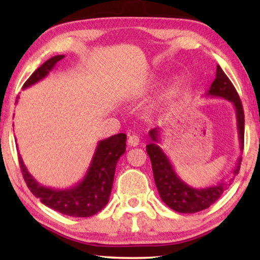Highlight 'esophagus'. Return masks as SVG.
Returning <instances> with one entry per match:
<instances>
[{"label": "esophagus", "instance_id": "esophagus-1", "mask_svg": "<svg viewBox=\"0 0 260 260\" xmlns=\"http://www.w3.org/2000/svg\"><path fill=\"white\" fill-rule=\"evenodd\" d=\"M127 143H128L129 147L139 146V143H140L139 136L138 135H134V134L128 135V139H127Z\"/></svg>", "mask_w": 260, "mask_h": 260}]
</instances>
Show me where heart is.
<instances>
[{"mask_svg": "<svg viewBox=\"0 0 260 260\" xmlns=\"http://www.w3.org/2000/svg\"><path fill=\"white\" fill-rule=\"evenodd\" d=\"M182 91V83L180 81H175L173 83H171L170 86H167L159 98V101H158V104L162 105V104H167L170 102H172L177 98H179V95L181 94Z\"/></svg>", "mask_w": 260, "mask_h": 260, "instance_id": "obj_1", "label": "heart"}]
</instances>
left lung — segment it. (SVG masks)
<instances>
[{
  "label": "left lung",
  "instance_id": "left-lung-1",
  "mask_svg": "<svg viewBox=\"0 0 260 260\" xmlns=\"http://www.w3.org/2000/svg\"><path fill=\"white\" fill-rule=\"evenodd\" d=\"M205 96L212 98H221L234 105L236 111L237 132H239V141L241 151L243 150L244 143V112L240 96L237 94L235 87L233 86L230 79L222 71L221 68L217 65L215 79L211 85L210 89L206 91ZM159 127L151 129L149 135L152 140L151 143L147 146V152L151 160L153 179L159 196L164 203L174 211L180 213H195L202 210L208 209L212 205L220 196L222 195L226 188V182H219L214 186L205 188H192L180 179L179 175L171 164L169 157L165 155L162 149L158 146L159 142ZM241 166V157L232 173L233 177L239 173Z\"/></svg>",
  "mask_w": 260,
  "mask_h": 260
}]
</instances>
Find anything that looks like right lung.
I'll use <instances>...</instances> for the list:
<instances>
[{
	"label": "right lung",
	"instance_id": "1",
	"mask_svg": "<svg viewBox=\"0 0 260 260\" xmlns=\"http://www.w3.org/2000/svg\"><path fill=\"white\" fill-rule=\"evenodd\" d=\"M64 57V55H57L45 61L27 79L23 89L46 78ZM17 102L18 101L16 100ZM126 134L119 133L99 141L85 177L80 182L70 188L55 189L42 186L28 172L19 155L21 173L29 190L48 208L70 217H90L108 204L117 162L126 150Z\"/></svg>",
	"mask_w": 260,
	"mask_h": 260
}]
</instances>
